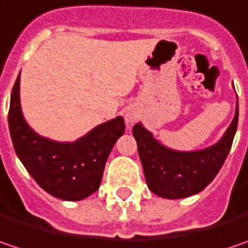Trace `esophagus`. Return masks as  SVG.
<instances>
[{
    "instance_id": "34e87169",
    "label": "esophagus",
    "mask_w": 248,
    "mask_h": 248,
    "mask_svg": "<svg viewBox=\"0 0 248 248\" xmlns=\"http://www.w3.org/2000/svg\"><path fill=\"white\" fill-rule=\"evenodd\" d=\"M136 119H137V115H136L133 111H127V112H126V121H127L129 124H133Z\"/></svg>"
}]
</instances>
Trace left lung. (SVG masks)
<instances>
[{
	"label": "left lung",
	"instance_id": "left-lung-1",
	"mask_svg": "<svg viewBox=\"0 0 248 248\" xmlns=\"http://www.w3.org/2000/svg\"><path fill=\"white\" fill-rule=\"evenodd\" d=\"M239 121V104L226 133L217 144L199 151H175L159 141L141 124L133 126L139 156L148 188L159 197L185 199L204 190L218 175L231 151Z\"/></svg>",
	"mask_w": 248,
	"mask_h": 248
}]
</instances>
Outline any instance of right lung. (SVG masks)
<instances>
[{
	"instance_id": "right-lung-1",
	"label": "right lung",
	"mask_w": 248,
	"mask_h": 248,
	"mask_svg": "<svg viewBox=\"0 0 248 248\" xmlns=\"http://www.w3.org/2000/svg\"><path fill=\"white\" fill-rule=\"evenodd\" d=\"M20 73L14 84L8 124L16 155L31 178L51 196L66 201L86 199L100 187L105 162L124 121L118 116L73 143H58L38 136L26 124L19 100Z\"/></svg>"
}]
</instances>
